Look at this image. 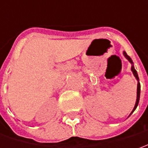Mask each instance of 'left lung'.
Wrapping results in <instances>:
<instances>
[{
  "label": "left lung",
  "instance_id": "left-lung-1",
  "mask_svg": "<svg viewBox=\"0 0 148 148\" xmlns=\"http://www.w3.org/2000/svg\"><path fill=\"white\" fill-rule=\"evenodd\" d=\"M123 55H124V57L127 58V59L129 61V62H131V64H132V66H131V70L133 71V73H134V77H136V79L138 80V87H137V100H136V104H135V106H134V110L133 111L131 112V114H132L133 113H134V111L136 110V108H137V106L138 105V102H139V99H140V88H141V86H140V83H139V78H138V73H137V71L135 70V68H134V62H133V61L131 59V58L128 56V54L126 53L125 52H123Z\"/></svg>",
  "mask_w": 148,
  "mask_h": 148
}]
</instances>
